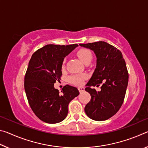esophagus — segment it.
Here are the masks:
<instances>
[{
	"label": "esophagus",
	"instance_id": "obj_1",
	"mask_svg": "<svg viewBox=\"0 0 148 148\" xmlns=\"http://www.w3.org/2000/svg\"><path fill=\"white\" fill-rule=\"evenodd\" d=\"M78 90H79V91L80 93H81V92H83L85 91V88H84V87H78Z\"/></svg>",
	"mask_w": 148,
	"mask_h": 148
}]
</instances>
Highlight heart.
Segmentation results:
<instances>
[{
	"label": "heart",
	"instance_id": "heart-1",
	"mask_svg": "<svg viewBox=\"0 0 148 148\" xmlns=\"http://www.w3.org/2000/svg\"><path fill=\"white\" fill-rule=\"evenodd\" d=\"M77 56L78 57L80 61L85 64L91 62L92 58L91 51L87 49H79L77 52ZM86 78V76L85 74H75L69 76V81L72 84L79 86L83 83L84 80Z\"/></svg>",
	"mask_w": 148,
	"mask_h": 148
}]
</instances>
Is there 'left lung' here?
<instances>
[{
  "label": "left lung",
  "instance_id": "left-lung-1",
  "mask_svg": "<svg viewBox=\"0 0 148 148\" xmlns=\"http://www.w3.org/2000/svg\"><path fill=\"white\" fill-rule=\"evenodd\" d=\"M79 46L93 51L97 57L96 68L85 89L91 97L85 112L95 121L108 119L118 112L124 101L129 81L126 63L121 52L107 42L99 41ZM101 83L100 92L92 88Z\"/></svg>",
  "mask_w": 148,
  "mask_h": 148
}]
</instances>
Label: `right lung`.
<instances>
[{"label":"right lung","instance_id":"add662e5","mask_svg":"<svg viewBox=\"0 0 148 148\" xmlns=\"http://www.w3.org/2000/svg\"><path fill=\"white\" fill-rule=\"evenodd\" d=\"M77 46L48 44L35 51L30 59L25 91L32 110L42 121L53 124L63 121L70 102L79 94L76 87L69 85L63 87L61 93L54 87L57 80L61 79L64 57Z\"/></svg>","mask_w":148,"mask_h":148}]
</instances>
